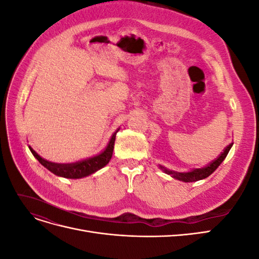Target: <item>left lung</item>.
Here are the masks:
<instances>
[{"label": "left lung", "mask_w": 259, "mask_h": 259, "mask_svg": "<svg viewBox=\"0 0 259 259\" xmlns=\"http://www.w3.org/2000/svg\"><path fill=\"white\" fill-rule=\"evenodd\" d=\"M232 145L233 144H230V145L227 146L225 148L224 152H222L221 155H218L217 159H215L213 162H210L208 165H206L205 167L195 168V169H192L191 171H188V173H175V171L168 170V169L164 168L162 166H161V168H163V170L165 171L166 174L171 175L174 178H176L178 180H183V182H186V183L197 182V180H201V179H204V178L208 177L219 165H221L222 162L225 160V158L227 156V154H228Z\"/></svg>", "instance_id": "left-lung-1"}]
</instances>
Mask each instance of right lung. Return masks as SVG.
Segmentation results:
<instances>
[{
	"mask_svg": "<svg viewBox=\"0 0 259 259\" xmlns=\"http://www.w3.org/2000/svg\"><path fill=\"white\" fill-rule=\"evenodd\" d=\"M119 132V128H117L109 142L108 146L106 147L105 150L99 153L98 155L92 156V158L85 159L82 161H77L75 163H68V164H61V163H53L50 161H46L43 158H41L32 148H30L31 152L37 159V161L40 162L44 167L51 170L53 174L61 176L65 178H82L85 176H89L93 174L94 171H96L100 169L101 167H104L105 165L110 161L112 152H113V148H114V142H115V135L116 133Z\"/></svg>",
	"mask_w": 259,
	"mask_h": 259,
	"instance_id": "right-lung-1",
	"label": "right lung"
}]
</instances>
